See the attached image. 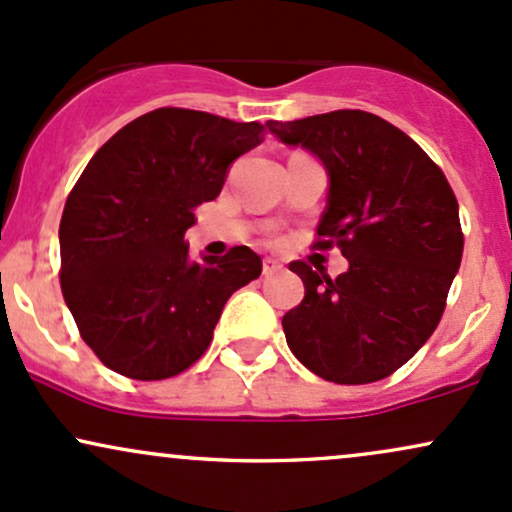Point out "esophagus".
I'll use <instances>...</instances> for the list:
<instances>
[{"label": "esophagus", "mask_w": 512, "mask_h": 512, "mask_svg": "<svg viewBox=\"0 0 512 512\" xmlns=\"http://www.w3.org/2000/svg\"><path fill=\"white\" fill-rule=\"evenodd\" d=\"M278 271H283V263L278 258H263V275H273Z\"/></svg>", "instance_id": "1"}]
</instances>
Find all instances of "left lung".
<instances>
[{
  "mask_svg": "<svg viewBox=\"0 0 512 512\" xmlns=\"http://www.w3.org/2000/svg\"><path fill=\"white\" fill-rule=\"evenodd\" d=\"M329 176L319 246H341L348 271L329 278L290 263L304 300L283 317L295 358L336 384L384 380L433 336L462 263L459 205L445 174L406 132L365 111L268 120Z\"/></svg>",
  "mask_w": 512,
  "mask_h": 512,
  "instance_id": "obj_1",
  "label": "left lung"
}]
</instances>
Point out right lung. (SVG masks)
<instances>
[{
    "mask_svg": "<svg viewBox=\"0 0 512 512\" xmlns=\"http://www.w3.org/2000/svg\"><path fill=\"white\" fill-rule=\"evenodd\" d=\"M263 142L258 123L157 108L118 130L86 164L60 222V285L86 346L132 380H166L210 346L225 302L261 275L234 246L193 261L195 208Z\"/></svg>",
    "mask_w": 512,
    "mask_h": 512,
    "instance_id": "obj_1",
    "label": "right lung"
}]
</instances>
